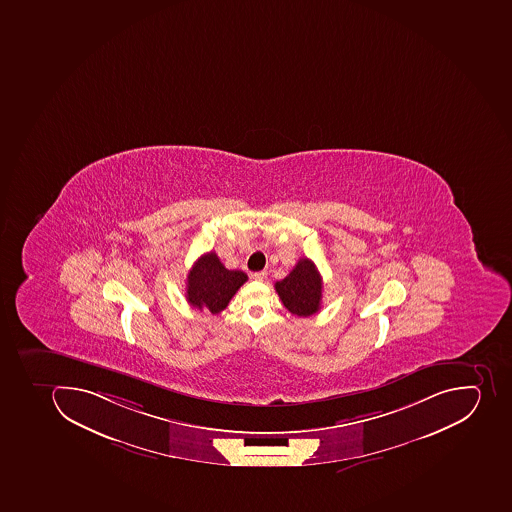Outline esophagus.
Instances as JSON below:
<instances>
[{
  "instance_id": "esophagus-1",
  "label": "esophagus",
  "mask_w": 512,
  "mask_h": 512,
  "mask_svg": "<svg viewBox=\"0 0 512 512\" xmlns=\"http://www.w3.org/2000/svg\"><path fill=\"white\" fill-rule=\"evenodd\" d=\"M266 277H267L266 271L253 272V274H251V279H253V280H264V279H266Z\"/></svg>"
}]
</instances>
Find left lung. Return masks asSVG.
<instances>
[{"label":"left lung","mask_w":512,"mask_h":512,"mask_svg":"<svg viewBox=\"0 0 512 512\" xmlns=\"http://www.w3.org/2000/svg\"><path fill=\"white\" fill-rule=\"evenodd\" d=\"M275 291L291 314L300 317L316 314L322 303V277L316 264L301 258L285 279L275 283Z\"/></svg>","instance_id":"8db88e82"}]
</instances>
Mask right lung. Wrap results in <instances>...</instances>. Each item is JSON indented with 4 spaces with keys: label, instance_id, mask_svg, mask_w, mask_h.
I'll use <instances>...</instances> for the list:
<instances>
[{
    "label": "right lung",
    "instance_id": "obj_1",
    "mask_svg": "<svg viewBox=\"0 0 512 512\" xmlns=\"http://www.w3.org/2000/svg\"><path fill=\"white\" fill-rule=\"evenodd\" d=\"M248 280L241 271L225 269L214 251L198 258L188 272L187 301L193 308L219 314L229 306L238 288Z\"/></svg>",
    "mask_w": 512,
    "mask_h": 512
}]
</instances>
